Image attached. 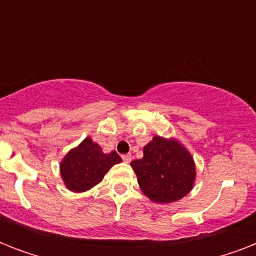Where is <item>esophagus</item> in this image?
Wrapping results in <instances>:
<instances>
[{"label": "esophagus", "instance_id": "obj_1", "mask_svg": "<svg viewBox=\"0 0 256 256\" xmlns=\"http://www.w3.org/2000/svg\"><path fill=\"white\" fill-rule=\"evenodd\" d=\"M122 160L126 162V164H128V162H132V156L130 154H126V156H122Z\"/></svg>", "mask_w": 256, "mask_h": 256}]
</instances>
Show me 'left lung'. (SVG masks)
Listing matches in <instances>:
<instances>
[{
	"label": "left lung",
	"instance_id": "left-lung-1",
	"mask_svg": "<svg viewBox=\"0 0 256 256\" xmlns=\"http://www.w3.org/2000/svg\"><path fill=\"white\" fill-rule=\"evenodd\" d=\"M130 166L140 190L156 203H172L186 196L194 187V158L179 140L156 136L144 148V158Z\"/></svg>",
	"mask_w": 256,
	"mask_h": 256
}]
</instances>
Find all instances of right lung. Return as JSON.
Returning a JSON list of instances; mask_svg holds the SVG:
<instances>
[{"mask_svg":"<svg viewBox=\"0 0 256 256\" xmlns=\"http://www.w3.org/2000/svg\"><path fill=\"white\" fill-rule=\"evenodd\" d=\"M116 152L106 154L90 136L66 152L60 164V174L66 188L73 192H85L104 179L110 168L120 164Z\"/></svg>","mask_w":256,"mask_h":256,"instance_id":"right-lung-1","label":"right lung"}]
</instances>
